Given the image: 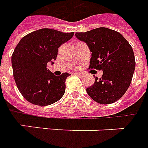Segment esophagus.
I'll return each instance as SVG.
<instances>
[{
    "mask_svg": "<svg viewBox=\"0 0 148 148\" xmlns=\"http://www.w3.org/2000/svg\"><path fill=\"white\" fill-rule=\"evenodd\" d=\"M77 75H80V76H82V75H83V73H75Z\"/></svg>",
    "mask_w": 148,
    "mask_h": 148,
    "instance_id": "obj_1",
    "label": "esophagus"
}]
</instances>
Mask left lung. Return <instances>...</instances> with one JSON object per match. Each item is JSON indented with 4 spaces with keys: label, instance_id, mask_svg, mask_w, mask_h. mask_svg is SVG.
Returning a JSON list of instances; mask_svg holds the SVG:
<instances>
[{
    "label": "left lung",
    "instance_id": "8db88e82",
    "mask_svg": "<svg viewBox=\"0 0 148 148\" xmlns=\"http://www.w3.org/2000/svg\"><path fill=\"white\" fill-rule=\"evenodd\" d=\"M75 35L92 52L90 68L103 71L101 78L96 77L86 88L87 94L100 104L114 103L124 95L133 78L136 62L132 47L121 33L105 27Z\"/></svg>",
    "mask_w": 148,
    "mask_h": 148
}]
</instances>
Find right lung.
Listing matches in <instances>:
<instances>
[{"mask_svg":"<svg viewBox=\"0 0 148 148\" xmlns=\"http://www.w3.org/2000/svg\"><path fill=\"white\" fill-rule=\"evenodd\" d=\"M73 35V32L40 29L27 34L17 44L12 56L13 75L18 90L28 101L46 106L63 97L65 79L70 74L54 75L47 69V65L54 64L58 47Z\"/></svg>","mask_w":148,"mask_h":148,"instance_id":"1","label":"right lung"}]
</instances>
